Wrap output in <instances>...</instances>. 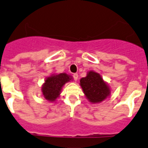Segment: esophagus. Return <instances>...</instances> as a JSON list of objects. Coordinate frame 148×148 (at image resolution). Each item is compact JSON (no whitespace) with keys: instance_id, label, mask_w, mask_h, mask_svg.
I'll return each mask as SVG.
<instances>
[{"instance_id":"esophagus-1","label":"esophagus","mask_w":148,"mask_h":148,"mask_svg":"<svg viewBox=\"0 0 148 148\" xmlns=\"http://www.w3.org/2000/svg\"><path fill=\"white\" fill-rule=\"evenodd\" d=\"M73 76V78H74V80H75V81H76L77 80H78V73H74Z\"/></svg>"}]
</instances>
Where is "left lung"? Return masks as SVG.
<instances>
[{
  "mask_svg": "<svg viewBox=\"0 0 148 148\" xmlns=\"http://www.w3.org/2000/svg\"><path fill=\"white\" fill-rule=\"evenodd\" d=\"M80 85L88 100L91 103L102 102L110 94V87L96 72H88L86 76L80 80Z\"/></svg>",
  "mask_w": 148,
  "mask_h": 148,
  "instance_id": "left-lung-1",
  "label": "left lung"
}]
</instances>
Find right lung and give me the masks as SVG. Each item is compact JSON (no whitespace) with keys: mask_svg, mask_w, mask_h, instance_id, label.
<instances>
[{"mask_svg":"<svg viewBox=\"0 0 148 148\" xmlns=\"http://www.w3.org/2000/svg\"><path fill=\"white\" fill-rule=\"evenodd\" d=\"M71 80H73V77L64 73L48 77L41 88L45 99L49 102L55 101L60 97L63 86Z\"/></svg>","mask_w":148,"mask_h":148,"instance_id":"right-lung-1","label":"right lung"}]
</instances>
